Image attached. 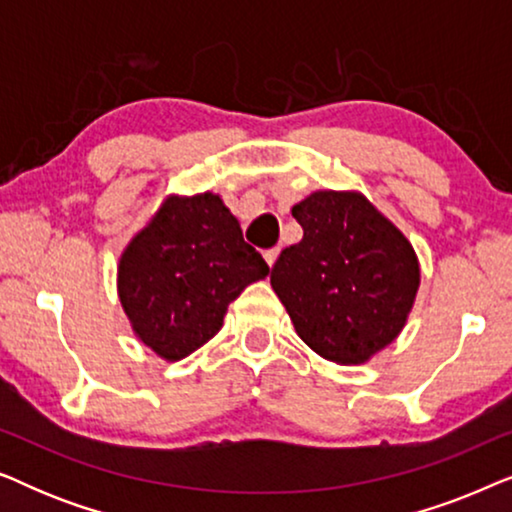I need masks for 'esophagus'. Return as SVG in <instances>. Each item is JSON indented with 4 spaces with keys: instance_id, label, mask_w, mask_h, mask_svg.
Here are the masks:
<instances>
[{
    "instance_id": "34e87169",
    "label": "esophagus",
    "mask_w": 512,
    "mask_h": 512,
    "mask_svg": "<svg viewBox=\"0 0 512 512\" xmlns=\"http://www.w3.org/2000/svg\"><path fill=\"white\" fill-rule=\"evenodd\" d=\"M277 256H279V249L275 247V249H268V251H265V254H263V258H265V263H268L270 265V268H272V265H275V261H277Z\"/></svg>"
}]
</instances>
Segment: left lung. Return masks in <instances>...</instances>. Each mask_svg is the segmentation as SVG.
<instances>
[{"label": "left lung", "instance_id": "obj_1", "mask_svg": "<svg viewBox=\"0 0 512 512\" xmlns=\"http://www.w3.org/2000/svg\"><path fill=\"white\" fill-rule=\"evenodd\" d=\"M293 219L303 240L272 265V289L305 345L328 361L363 363L408 317L419 286L412 244L359 193H312Z\"/></svg>", "mask_w": 512, "mask_h": 512}]
</instances>
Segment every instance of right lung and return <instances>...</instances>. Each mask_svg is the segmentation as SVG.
Listing matches in <instances>:
<instances>
[{"instance_id":"1","label":"right lung","mask_w":512,"mask_h":512,"mask_svg":"<svg viewBox=\"0 0 512 512\" xmlns=\"http://www.w3.org/2000/svg\"><path fill=\"white\" fill-rule=\"evenodd\" d=\"M268 272L219 195L170 198L123 251L118 296L139 340L179 361L212 340L228 305Z\"/></svg>"}]
</instances>
